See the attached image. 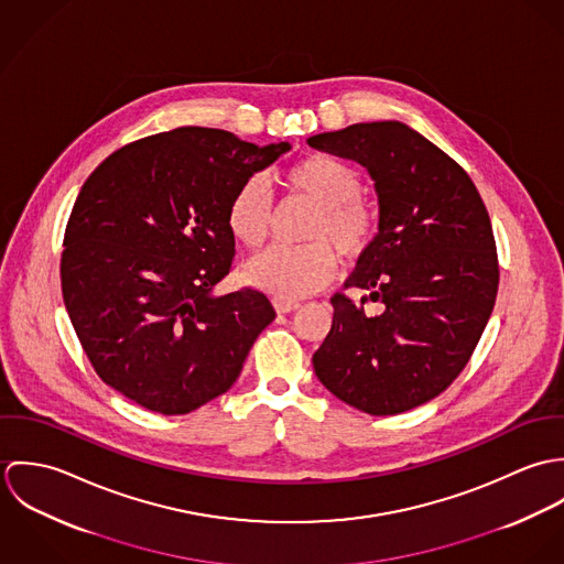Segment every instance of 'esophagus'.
I'll return each mask as SVG.
<instances>
[{
    "instance_id": "esophagus-1",
    "label": "esophagus",
    "mask_w": 564,
    "mask_h": 564,
    "mask_svg": "<svg viewBox=\"0 0 564 564\" xmlns=\"http://www.w3.org/2000/svg\"><path fill=\"white\" fill-rule=\"evenodd\" d=\"M273 308L280 313V315H286V313H293L300 308V302H286V300H273Z\"/></svg>"
}]
</instances>
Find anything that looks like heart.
<instances>
[{"label":"heart","instance_id":"heart-1","mask_svg":"<svg viewBox=\"0 0 564 564\" xmlns=\"http://www.w3.org/2000/svg\"><path fill=\"white\" fill-rule=\"evenodd\" d=\"M284 182L319 206L306 230L313 242L275 245L245 264V278L275 300H302L323 289L336 275V253L358 258L378 230L373 210L360 199L362 177L347 162L332 156H311L295 162ZM273 215V199L262 177L245 180L228 206V228L247 247L262 245Z\"/></svg>","mask_w":564,"mask_h":564}]
</instances>
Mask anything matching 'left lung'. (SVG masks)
I'll use <instances>...</instances> for the list:
<instances>
[{
  "instance_id": "8db88e82",
  "label": "left lung",
  "mask_w": 564,
  "mask_h": 564,
  "mask_svg": "<svg viewBox=\"0 0 564 564\" xmlns=\"http://www.w3.org/2000/svg\"><path fill=\"white\" fill-rule=\"evenodd\" d=\"M308 145L362 164L378 195V235L345 289L313 367L340 402L387 416L441 395L469 362L495 306L490 219L467 171L402 121L354 123ZM367 301L383 311L371 316Z\"/></svg>"
}]
</instances>
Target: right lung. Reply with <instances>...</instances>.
<instances>
[{
	"mask_svg": "<svg viewBox=\"0 0 564 564\" xmlns=\"http://www.w3.org/2000/svg\"><path fill=\"white\" fill-rule=\"evenodd\" d=\"M291 143L175 128L101 162L72 210L63 300L97 376L128 400L186 414L224 395L275 319L253 289L217 295L230 273L228 206Z\"/></svg>",
	"mask_w": 564,
	"mask_h": 564,
	"instance_id": "obj_1",
	"label": "right lung"
}]
</instances>
